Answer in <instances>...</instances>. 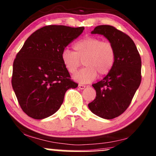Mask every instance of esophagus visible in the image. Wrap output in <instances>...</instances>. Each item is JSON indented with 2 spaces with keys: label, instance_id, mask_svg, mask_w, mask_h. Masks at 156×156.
<instances>
[{
  "label": "esophagus",
  "instance_id": "esophagus-1",
  "mask_svg": "<svg viewBox=\"0 0 156 156\" xmlns=\"http://www.w3.org/2000/svg\"><path fill=\"white\" fill-rule=\"evenodd\" d=\"M78 87H79L81 90H83L85 87H86V86L83 84H78Z\"/></svg>",
  "mask_w": 156,
  "mask_h": 156
}]
</instances>
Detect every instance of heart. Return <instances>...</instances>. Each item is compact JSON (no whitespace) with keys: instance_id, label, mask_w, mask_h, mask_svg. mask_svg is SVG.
<instances>
[{"instance_id":"obj_1","label":"heart","mask_w":156,"mask_h":156,"mask_svg":"<svg viewBox=\"0 0 156 156\" xmlns=\"http://www.w3.org/2000/svg\"><path fill=\"white\" fill-rule=\"evenodd\" d=\"M74 51L66 48L61 52V60L67 71L75 74L83 61L84 68L73 78L78 82L93 81L96 75L103 77L112 69L115 63V49L109 42L95 37H86L73 44Z\"/></svg>"}]
</instances>
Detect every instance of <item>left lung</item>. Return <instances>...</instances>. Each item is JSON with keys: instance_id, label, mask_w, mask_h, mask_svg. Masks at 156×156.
Returning a JSON list of instances; mask_svg holds the SVG:
<instances>
[{"instance_id": "1", "label": "left lung", "mask_w": 156, "mask_h": 156, "mask_svg": "<svg viewBox=\"0 0 156 156\" xmlns=\"http://www.w3.org/2000/svg\"><path fill=\"white\" fill-rule=\"evenodd\" d=\"M92 34L103 35L115 49V63L109 73L92 86L96 99L88 104L98 117L111 119L127 109L141 81V59L132 39L111 25H99Z\"/></svg>"}]
</instances>
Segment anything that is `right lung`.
<instances>
[{
    "instance_id": "1",
    "label": "right lung",
    "mask_w": 156,
    "mask_h": 156,
    "mask_svg": "<svg viewBox=\"0 0 156 156\" xmlns=\"http://www.w3.org/2000/svg\"><path fill=\"white\" fill-rule=\"evenodd\" d=\"M83 30L45 26L25 41L13 63L12 86L27 116L36 119L50 117L60 108L67 90L78 87L62 63L61 52Z\"/></svg>"
}]
</instances>
